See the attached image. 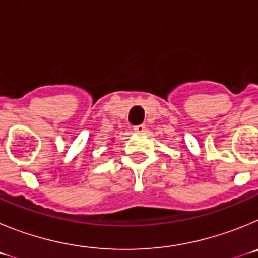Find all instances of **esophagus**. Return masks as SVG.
Returning <instances> with one entry per match:
<instances>
[{
	"label": "esophagus",
	"instance_id": "1",
	"mask_svg": "<svg viewBox=\"0 0 258 258\" xmlns=\"http://www.w3.org/2000/svg\"><path fill=\"white\" fill-rule=\"evenodd\" d=\"M134 131H136L137 133H143V132L146 131V125L145 124L136 125V126H134Z\"/></svg>",
	"mask_w": 258,
	"mask_h": 258
}]
</instances>
